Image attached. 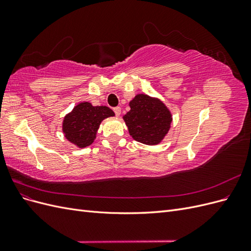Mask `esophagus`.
<instances>
[{
	"label": "esophagus",
	"mask_w": 251,
	"mask_h": 251,
	"mask_svg": "<svg viewBox=\"0 0 251 251\" xmlns=\"http://www.w3.org/2000/svg\"><path fill=\"white\" fill-rule=\"evenodd\" d=\"M113 111H114V113H115L116 116H119L120 113H121V108L120 107H115V108H113Z\"/></svg>",
	"instance_id": "obj_1"
}]
</instances>
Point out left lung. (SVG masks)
Instances as JSON below:
<instances>
[{"label":"left lung","mask_w":251,"mask_h":251,"mask_svg":"<svg viewBox=\"0 0 251 251\" xmlns=\"http://www.w3.org/2000/svg\"><path fill=\"white\" fill-rule=\"evenodd\" d=\"M130 107L124 119L132 137L149 146L160 142L172 123L171 112L164 103L146 94H138L130 102Z\"/></svg>","instance_id":"obj_1"}]
</instances>
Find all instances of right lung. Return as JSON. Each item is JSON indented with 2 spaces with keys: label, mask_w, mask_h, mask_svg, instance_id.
Listing matches in <instances>:
<instances>
[{
  "label": "right lung",
  "mask_w": 251,
  "mask_h": 251,
  "mask_svg": "<svg viewBox=\"0 0 251 251\" xmlns=\"http://www.w3.org/2000/svg\"><path fill=\"white\" fill-rule=\"evenodd\" d=\"M114 115V112L104 105L93 107L89 102H81L65 117L63 131L70 142L85 148L94 141L101 121Z\"/></svg>",
  "instance_id": "obj_1"
}]
</instances>
